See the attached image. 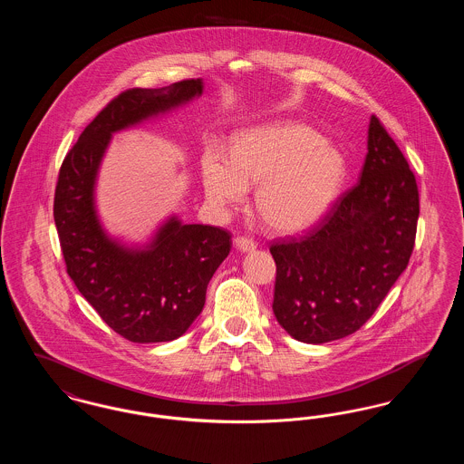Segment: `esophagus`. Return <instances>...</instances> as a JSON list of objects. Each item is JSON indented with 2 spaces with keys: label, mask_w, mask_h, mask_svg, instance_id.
<instances>
[{
  "label": "esophagus",
  "mask_w": 464,
  "mask_h": 464,
  "mask_svg": "<svg viewBox=\"0 0 464 464\" xmlns=\"http://www.w3.org/2000/svg\"><path fill=\"white\" fill-rule=\"evenodd\" d=\"M235 246L245 254V252L256 250V248H257V243L254 242V240H250V238H245V237H237V238H235Z\"/></svg>",
  "instance_id": "34e87169"
}]
</instances>
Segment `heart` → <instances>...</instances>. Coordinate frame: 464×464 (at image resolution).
Masks as SVG:
<instances>
[{
  "instance_id": "1",
  "label": "heart",
  "mask_w": 464,
  "mask_h": 464,
  "mask_svg": "<svg viewBox=\"0 0 464 464\" xmlns=\"http://www.w3.org/2000/svg\"><path fill=\"white\" fill-rule=\"evenodd\" d=\"M346 176L339 148L308 125L278 121L240 133L233 151L212 144L201 160L203 188L218 212L242 203L259 182L256 205L282 233H299L331 210Z\"/></svg>"
}]
</instances>
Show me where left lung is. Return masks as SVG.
Listing matches in <instances>:
<instances>
[{
    "mask_svg": "<svg viewBox=\"0 0 464 464\" xmlns=\"http://www.w3.org/2000/svg\"><path fill=\"white\" fill-rule=\"evenodd\" d=\"M420 218L416 177L371 116L358 184L308 235L271 245L273 313L288 335L324 344L358 331L409 265Z\"/></svg>",
    "mask_w": 464,
    "mask_h": 464,
    "instance_id": "obj_1",
    "label": "left lung"
}]
</instances>
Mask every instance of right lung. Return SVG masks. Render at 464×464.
<instances>
[{"instance_id":"add662e5","label":"right lung","mask_w":464,"mask_h":464,"mask_svg":"<svg viewBox=\"0 0 464 464\" xmlns=\"http://www.w3.org/2000/svg\"><path fill=\"white\" fill-rule=\"evenodd\" d=\"M203 80L123 92L67 153L53 201L67 275L111 329L132 343L180 337L205 306L207 285L231 250V235L170 214L142 243L112 237L97 210V180L112 135L179 110Z\"/></svg>"}]
</instances>
